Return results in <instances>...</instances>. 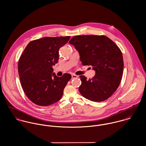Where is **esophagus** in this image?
<instances>
[{
	"instance_id": "34e87169",
	"label": "esophagus",
	"mask_w": 146,
	"mask_h": 146,
	"mask_svg": "<svg viewBox=\"0 0 146 146\" xmlns=\"http://www.w3.org/2000/svg\"><path fill=\"white\" fill-rule=\"evenodd\" d=\"M71 77H72V79H75V78H77L78 76L75 74H72Z\"/></svg>"
}]
</instances>
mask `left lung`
Returning <instances> with one entry per match:
<instances>
[{
    "mask_svg": "<svg viewBox=\"0 0 146 146\" xmlns=\"http://www.w3.org/2000/svg\"><path fill=\"white\" fill-rule=\"evenodd\" d=\"M69 43L79 52L83 65L91 66L96 71L92 79L80 76V94L94 102L107 100L116 90L122 79L124 62L120 48L104 35L75 36Z\"/></svg>",
    "mask_w": 146,
    "mask_h": 146,
    "instance_id": "8db88e82",
    "label": "left lung"
}]
</instances>
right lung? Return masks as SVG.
Here are the masks:
<instances>
[{"mask_svg": "<svg viewBox=\"0 0 146 146\" xmlns=\"http://www.w3.org/2000/svg\"><path fill=\"white\" fill-rule=\"evenodd\" d=\"M70 36L45 37L30 42L19 61L18 71L22 88L34 104L47 106L58 101L71 75L57 76L52 66L59 59V49Z\"/></svg>", "mask_w": 146, "mask_h": 146, "instance_id": "right-lung-1", "label": "right lung"}]
</instances>
